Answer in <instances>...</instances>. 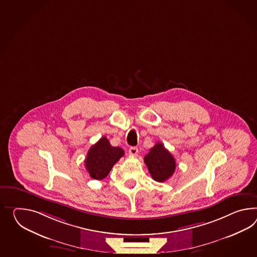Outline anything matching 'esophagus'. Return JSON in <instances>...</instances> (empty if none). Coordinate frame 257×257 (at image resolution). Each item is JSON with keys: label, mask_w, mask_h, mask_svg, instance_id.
Segmentation results:
<instances>
[{"label": "esophagus", "mask_w": 257, "mask_h": 257, "mask_svg": "<svg viewBox=\"0 0 257 257\" xmlns=\"http://www.w3.org/2000/svg\"><path fill=\"white\" fill-rule=\"evenodd\" d=\"M138 153V149L137 147H131L129 149V154L132 156H136Z\"/></svg>", "instance_id": "1"}]
</instances>
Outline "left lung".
Segmentation results:
<instances>
[{
	"label": "left lung",
	"instance_id": "8db88e82",
	"mask_svg": "<svg viewBox=\"0 0 257 257\" xmlns=\"http://www.w3.org/2000/svg\"><path fill=\"white\" fill-rule=\"evenodd\" d=\"M144 162L151 177L157 182L168 180L175 173L176 163L174 156L163 143H157L145 156Z\"/></svg>",
	"mask_w": 257,
	"mask_h": 257
}]
</instances>
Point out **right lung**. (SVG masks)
Returning a JSON list of instances; mask_svg holds the SVG:
<instances>
[{
  "label": "right lung",
  "mask_w": 257,
  "mask_h": 257,
  "mask_svg": "<svg viewBox=\"0 0 257 257\" xmlns=\"http://www.w3.org/2000/svg\"><path fill=\"white\" fill-rule=\"evenodd\" d=\"M124 155L119 147H112L106 137L101 138L88 151L85 167L92 178L102 180L109 174L113 165Z\"/></svg>",
  "instance_id": "right-lung-1"
}]
</instances>
